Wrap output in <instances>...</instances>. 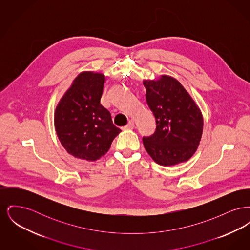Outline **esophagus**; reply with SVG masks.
<instances>
[{
    "mask_svg": "<svg viewBox=\"0 0 250 250\" xmlns=\"http://www.w3.org/2000/svg\"><path fill=\"white\" fill-rule=\"evenodd\" d=\"M135 127V124H134V121L130 120L128 122V124L124 127V129H133Z\"/></svg>",
    "mask_w": 250,
    "mask_h": 250,
    "instance_id": "1",
    "label": "esophagus"
}]
</instances>
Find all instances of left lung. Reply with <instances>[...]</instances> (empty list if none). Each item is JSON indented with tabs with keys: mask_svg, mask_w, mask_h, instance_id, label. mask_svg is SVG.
Returning <instances> with one entry per match:
<instances>
[{
	"mask_svg": "<svg viewBox=\"0 0 250 250\" xmlns=\"http://www.w3.org/2000/svg\"><path fill=\"white\" fill-rule=\"evenodd\" d=\"M146 101L156 121L153 136L143 138V145L153 160L162 166H174L190 159L202 139V111L176 79L161 75L143 80Z\"/></svg>",
	"mask_w": 250,
	"mask_h": 250,
	"instance_id": "obj_1",
	"label": "left lung"
}]
</instances>
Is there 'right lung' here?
Instances as JSON below:
<instances>
[{"label": "right lung", "instance_id": "1", "mask_svg": "<svg viewBox=\"0 0 250 250\" xmlns=\"http://www.w3.org/2000/svg\"><path fill=\"white\" fill-rule=\"evenodd\" d=\"M105 75L81 72L60 99L54 126L60 143L74 157L95 161L107 154L121 129L107 108L100 104Z\"/></svg>", "mask_w": 250, "mask_h": 250}]
</instances>
